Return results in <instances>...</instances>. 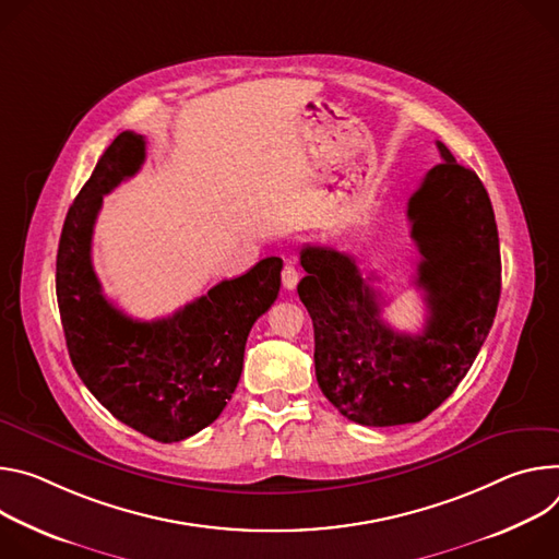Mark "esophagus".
I'll use <instances>...</instances> for the list:
<instances>
[{"label": "esophagus", "instance_id": "34e87169", "mask_svg": "<svg viewBox=\"0 0 559 559\" xmlns=\"http://www.w3.org/2000/svg\"><path fill=\"white\" fill-rule=\"evenodd\" d=\"M297 282H299V271L288 262L282 271V284H284L286 290H293L297 286Z\"/></svg>", "mask_w": 559, "mask_h": 559}]
</instances>
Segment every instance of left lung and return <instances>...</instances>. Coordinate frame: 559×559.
Masks as SVG:
<instances>
[{
    "instance_id": "obj_1",
    "label": "left lung",
    "mask_w": 559,
    "mask_h": 559,
    "mask_svg": "<svg viewBox=\"0 0 559 559\" xmlns=\"http://www.w3.org/2000/svg\"><path fill=\"white\" fill-rule=\"evenodd\" d=\"M432 166L408 200L421 255L415 286L428 318L419 335L382 320L376 290L350 255L304 246L297 293L316 329V376L350 421L397 426L424 419L464 380L495 320L502 288L500 237L484 183L438 142Z\"/></svg>"
}]
</instances>
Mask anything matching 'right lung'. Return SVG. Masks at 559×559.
<instances>
[{"label": "right lung", "mask_w": 559, "mask_h": 559, "mask_svg": "<svg viewBox=\"0 0 559 559\" xmlns=\"http://www.w3.org/2000/svg\"><path fill=\"white\" fill-rule=\"evenodd\" d=\"M146 142L119 133L69 209L57 248V304L78 376L119 421L162 444L213 424L235 393L248 333L277 299L282 260L224 280L170 318L140 322L102 293L91 241L104 195L133 177Z\"/></svg>", "instance_id": "add662e5"}]
</instances>
